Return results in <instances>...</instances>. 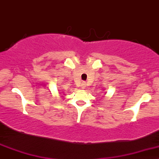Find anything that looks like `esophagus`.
<instances>
[{
  "mask_svg": "<svg viewBox=\"0 0 159 159\" xmlns=\"http://www.w3.org/2000/svg\"><path fill=\"white\" fill-rule=\"evenodd\" d=\"M85 87H86V83L85 82H82L81 84V88L82 89H85Z\"/></svg>",
  "mask_w": 159,
  "mask_h": 159,
  "instance_id": "esophagus-1",
  "label": "esophagus"
}]
</instances>
